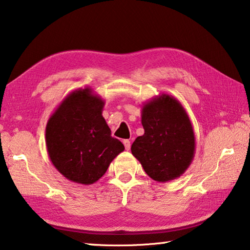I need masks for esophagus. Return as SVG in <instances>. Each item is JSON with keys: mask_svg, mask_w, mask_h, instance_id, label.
Instances as JSON below:
<instances>
[{"mask_svg": "<svg viewBox=\"0 0 250 250\" xmlns=\"http://www.w3.org/2000/svg\"><path fill=\"white\" fill-rule=\"evenodd\" d=\"M124 145H125V150H130V147H131V143H130V141L129 140H124Z\"/></svg>", "mask_w": 250, "mask_h": 250, "instance_id": "obj_1", "label": "esophagus"}]
</instances>
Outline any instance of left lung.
I'll use <instances>...</instances> for the list:
<instances>
[{
  "label": "left lung",
  "instance_id": "8db88e82",
  "mask_svg": "<svg viewBox=\"0 0 250 250\" xmlns=\"http://www.w3.org/2000/svg\"><path fill=\"white\" fill-rule=\"evenodd\" d=\"M141 122L145 134L131 146L134 158L156 182L180 177L195 154V135L183 105L170 95H159L143 104Z\"/></svg>",
  "mask_w": 250,
  "mask_h": 250
}]
</instances>
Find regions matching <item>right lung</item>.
Listing matches in <instances>:
<instances>
[{
  "mask_svg": "<svg viewBox=\"0 0 250 250\" xmlns=\"http://www.w3.org/2000/svg\"><path fill=\"white\" fill-rule=\"evenodd\" d=\"M104 100L89 87L79 88L59 104L46 125V147L57 171L67 180L90 185L125 150L111 137L103 117Z\"/></svg>",
  "mask_w": 250,
  "mask_h": 250,
  "instance_id": "1",
  "label": "right lung"
}]
</instances>
